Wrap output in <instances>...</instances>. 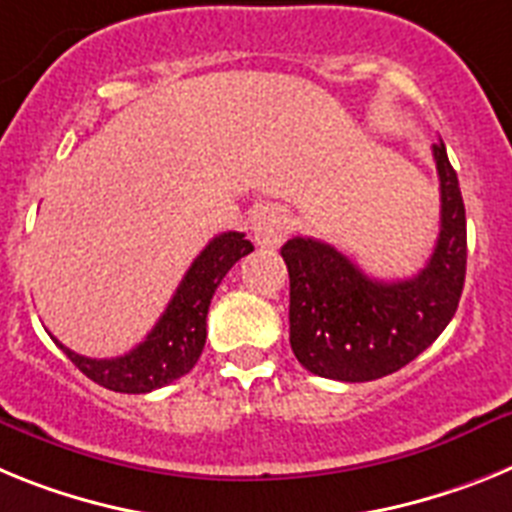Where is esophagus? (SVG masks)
I'll list each match as a JSON object with an SVG mask.
<instances>
[{
  "label": "esophagus",
  "mask_w": 512,
  "mask_h": 512,
  "mask_svg": "<svg viewBox=\"0 0 512 512\" xmlns=\"http://www.w3.org/2000/svg\"><path fill=\"white\" fill-rule=\"evenodd\" d=\"M252 237L260 247H278L288 234V216L278 206H260L252 213Z\"/></svg>",
  "instance_id": "34e87169"
}]
</instances>
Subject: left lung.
<instances>
[{"instance_id": "1", "label": "left lung", "mask_w": 512, "mask_h": 512, "mask_svg": "<svg viewBox=\"0 0 512 512\" xmlns=\"http://www.w3.org/2000/svg\"><path fill=\"white\" fill-rule=\"evenodd\" d=\"M441 234L428 265L407 281L368 278L332 244L293 237L281 247L291 278V348L306 371L373 381L415 361L446 330L466 275V211L446 144H433Z\"/></svg>"}]
</instances>
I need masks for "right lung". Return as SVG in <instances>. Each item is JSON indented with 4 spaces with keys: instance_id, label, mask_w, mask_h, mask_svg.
Returning <instances> with one entry per match:
<instances>
[{
    "instance_id": "right-lung-1",
    "label": "right lung",
    "mask_w": 512,
    "mask_h": 512,
    "mask_svg": "<svg viewBox=\"0 0 512 512\" xmlns=\"http://www.w3.org/2000/svg\"><path fill=\"white\" fill-rule=\"evenodd\" d=\"M255 250L242 231H224L206 244V250L195 257L175 296L167 304L154 330L144 342L118 358H87L56 337L53 342L66 353L74 366L95 384L121 394H146L159 386L172 384L185 376L198 363L206 345V317L213 293L224 281L231 265Z\"/></svg>"
}]
</instances>
